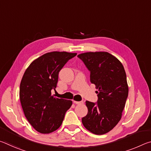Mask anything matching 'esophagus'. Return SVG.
Instances as JSON below:
<instances>
[{"label": "esophagus", "mask_w": 151, "mask_h": 151, "mask_svg": "<svg viewBox=\"0 0 151 151\" xmlns=\"http://www.w3.org/2000/svg\"><path fill=\"white\" fill-rule=\"evenodd\" d=\"M74 103L76 104H81L83 103V101H74Z\"/></svg>", "instance_id": "1"}]
</instances>
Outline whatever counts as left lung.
<instances>
[{
	"instance_id": "left-lung-1",
	"label": "left lung",
	"mask_w": 151,
	"mask_h": 151,
	"mask_svg": "<svg viewBox=\"0 0 151 151\" xmlns=\"http://www.w3.org/2000/svg\"><path fill=\"white\" fill-rule=\"evenodd\" d=\"M77 57L90 72L98 96L96 103L85 102L88 113L82 122L93 133L104 134L121 119L129 94L126 73L122 63L109 52H85Z\"/></svg>"
}]
</instances>
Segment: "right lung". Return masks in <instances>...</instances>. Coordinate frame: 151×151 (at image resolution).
<instances>
[{
	"label": "right lung",
	"mask_w": 151,
	"mask_h": 151,
	"mask_svg": "<svg viewBox=\"0 0 151 151\" xmlns=\"http://www.w3.org/2000/svg\"><path fill=\"white\" fill-rule=\"evenodd\" d=\"M76 53L51 52L30 64L20 82L19 96L24 115L36 131L48 134L60 127L72 101L55 98L58 73Z\"/></svg>",
	"instance_id": "obj_1"
}]
</instances>
